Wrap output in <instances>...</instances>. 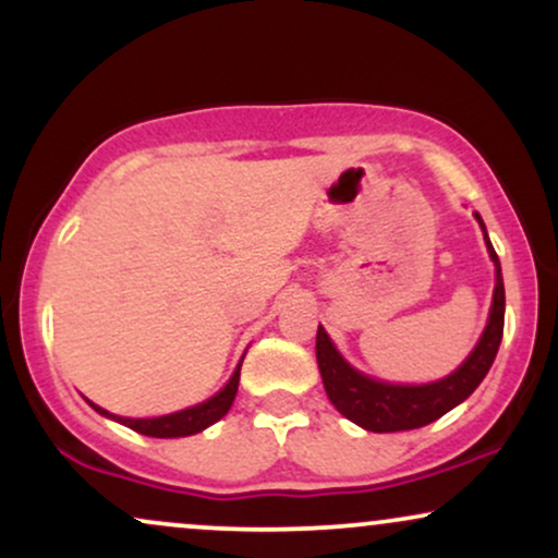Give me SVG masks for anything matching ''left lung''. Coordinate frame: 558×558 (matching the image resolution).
I'll list each match as a JSON object with an SVG mask.
<instances>
[{
    "label": "left lung",
    "mask_w": 558,
    "mask_h": 558,
    "mask_svg": "<svg viewBox=\"0 0 558 558\" xmlns=\"http://www.w3.org/2000/svg\"><path fill=\"white\" fill-rule=\"evenodd\" d=\"M480 220V215H475ZM483 226V220H480ZM485 230V226H483ZM490 259L496 262V291H493V306L488 328L475 345L466 362L457 373H451L444 380L427 383V386H390V383L373 380V377L356 373L343 356L338 354L336 345L330 343L328 332L323 325L317 328V364L323 375L325 393L332 401V407L343 414L345 420L356 422L364 430L373 433H399L425 427L451 412L457 403H462L466 396L475 390L483 377L488 375L493 360L498 354L504 336V278L501 265H498L496 252H493L488 233H485Z\"/></svg>",
    "instance_id": "8db88e82"
}]
</instances>
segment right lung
<instances>
[{"instance_id":"1","label":"right lung","mask_w":558,"mask_h":558,"mask_svg":"<svg viewBox=\"0 0 558 558\" xmlns=\"http://www.w3.org/2000/svg\"><path fill=\"white\" fill-rule=\"evenodd\" d=\"M239 377H241V364L235 367L233 377H230L228 386L222 388L220 393L213 396L209 401L198 403V407H191V409H183V412L168 414V417H151V420L114 417V414L96 407V403H92V407L99 414H105V417L118 420L120 425L131 427V430H136L141 435H149V438H183V435H194L198 430H204V427L215 425V422L220 417H226L228 409L233 407L235 393H239Z\"/></svg>"}]
</instances>
